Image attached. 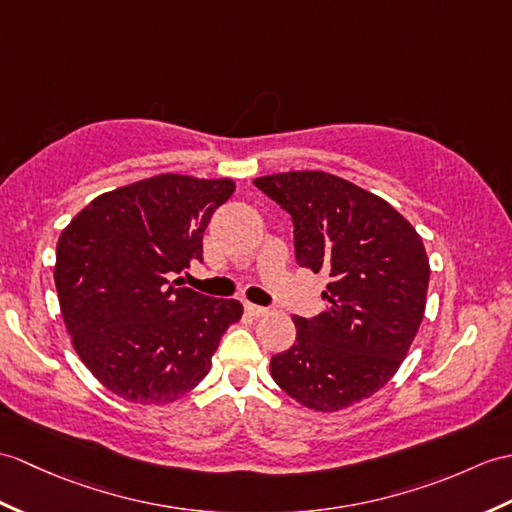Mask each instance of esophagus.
Listing matches in <instances>:
<instances>
[{
    "label": "esophagus",
    "mask_w": 512,
    "mask_h": 512,
    "mask_svg": "<svg viewBox=\"0 0 512 512\" xmlns=\"http://www.w3.org/2000/svg\"><path fill=\"white\" fill-rule=\"evenodd\" d=\"M244 310H246L248 314H251V316H255V318H261V316H268V314H270L268 307L253 305V303H246V305H244Z\"/></svg>",
    "instance_id": "obj_1"
}]
</instances>
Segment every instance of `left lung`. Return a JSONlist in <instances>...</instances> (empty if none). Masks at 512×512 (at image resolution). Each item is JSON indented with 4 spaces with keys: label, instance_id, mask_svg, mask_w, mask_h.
<instances>
[{
    "label": "left lung",
    "instance_id": "obj_1",
    "mask_svg": "<svg viewBox=\"0 0 512 512\" xmlns=\"http://www.w3.org/2000/svg\"><path fill=\"white\" fill-rule=\"evenodd\" d=\"M253 183L292 216L296 264L329 275L325 312L294 316L296 342L272 355V379L305 408H349L390 382L417 336L430 283L423 240L384 198L340 176Z\"/></svg>",
    "mask_w": 512,
    "mask_h": 512
}]
</instances>
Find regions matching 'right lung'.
<instances>
[{
	"mask_svg": "<svg viewBox=\"0 0 512 512\" xmlns=\"http://www.w3.org/2000/svg\"><path fill=\"white\" fill-rule=\"evenodd\" d=\"M231 178L159 174L93 198L56 244L54 283L76 353L117 397L172 403L198 386L242 303L176 288Z\"/></svg>",
	"mask_w": 512,
	"mask_h": 512,
	"instance_id": "add662e5",
	"label": "right lung"
}]
</instances>
